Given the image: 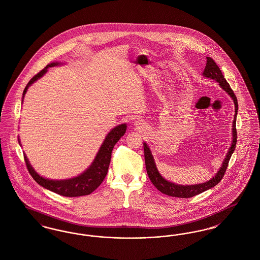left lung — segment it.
Returning <instances> with one entry per match:
<instances>
[{
  "instance_id": "8db88e82",
  "label": "left lung",
  "mask_w": 260,
  "mask_h": 260,
  "mask_svg": "<svg viewBox=\"0 0 260 260\" xmlns=\"http://www.w3.org/2000/svg\"><path fill=\"white\" fill-rule=\"evenodd\" d=\"M203 76L217 82L223 90H225L234 101L235 116H234V122H233V127H232V133H233L232 137L233 138H232V142H231V147L228 150V153L223 161L222 166L220 167L219 171L209 181L204 182V183L194 184V185H180V184L178 185V184H175L171 181L166 180L161 176L156 167L151 150L149 148L148 145L144 142L143 143L144 157H145V165H146V171H147L149 178H150L151 182L159 191H161L162 194H166L168 196L177 197V198H191V197L199 195V194L209 190L210 188L214 187L216 184H218L219 181L222 179V177L225 174V171L228 167V162L230 161V158H231L233 152L235 151L236 143H237L236 119H237V113H238V101H237L235 93L229 86V84L227 83V81L225 80L221 70L219 69L217 64L211 57H207V63H206L205 70L203 72Z\"/></svg>"
}]
</instances>
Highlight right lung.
Listing matches in <instances>:
<instances>
[{"instance_id": "obj_1", "label": "right lung", "mask_w": 260, "mask_h": 260, "mask_svg": "<svg viewBox=\"0 0 260 260\" xmlns=\"http://www.w3.org/2000/svg\"><path fill=\"white\" fill-rule=\"evenodd\" d=\"M61 63L60 62L50 63L29 81V83L27 84V86L25 87L23 90L22 102L28 87H30L32 84H34L38 79L42 78L44 75L46 74L50 67H53ZM125 131H126V124H119L110 131V133L105 137L102 145L100 146L99 152L94 160L91 162V165L84 173H81L78 176H75L73 178L61 179V180H53V179L45 178L41 176L33 169V167L31 166V164L29 162V160L27 159L24 154V160L28 172L32 175V177L39 185L64 197H80V196L89 195L104 180L108 172L110 161H111L112 150L114 148L115 144L120 140V138L125 134ZM18 142L20 144L19 138H18Z\"/></svg>"}]
</instances>
